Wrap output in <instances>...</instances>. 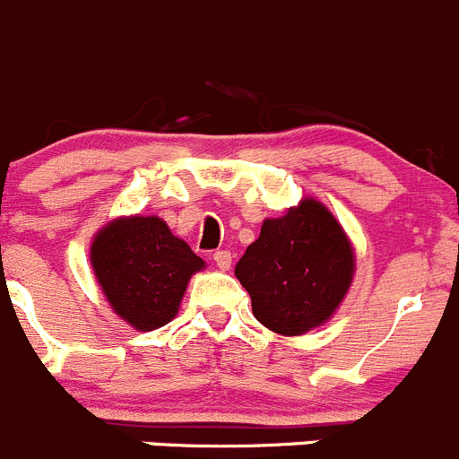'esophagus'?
<instances>
[{"instance_id": "esophagus-1", "label": "esophagus", "mask_w": 459, "mask_h": 459, "mask_svg": "<svg viewBox=\"0 0 459 459\" xmlns=\"http://www.w3.org/2000/svg\"><path fill=\"white\" fill-rule=\"evenodd\" d=\"M212 259H215L220 271H229L230 262H233V255H230V251H215L212 253Z\"/></svg>"}]
</instances>
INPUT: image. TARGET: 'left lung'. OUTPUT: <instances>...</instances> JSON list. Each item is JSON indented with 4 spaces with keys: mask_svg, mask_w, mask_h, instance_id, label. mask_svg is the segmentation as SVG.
Here are the masks:
<instances>
[{
    "mask_svg": "<svg viewBox=\"0 0 459 459\" xmlns=\"http://www.w3.org/2000/svg\"><path fill=\"white\" fill-rule=\"evenodd\" d=\"M355 253L340 221L322 202L302 200L275 220L235 266L251 295L253 316L280 335L322 326L349 293Z\"/></svg>",
    "mask_w": 459,
    "mask_h": 459,
    "instance_id": "8db88e82",
    "label": "left lung"
}]
</instances>
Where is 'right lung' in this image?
<instances>
[{
	"mask_svg": "<svg viewBox=\"0 0 459 459\" xmlns=\"http://www.w3.org/2000/svg\"><path fill=\"white\" fill-rule=\"evenodd\" d=\"M91 266L106 302L137 331H155L178 316L188 280L204 259L157 215L108 221L91 244Z\"/></svg>",
	"mask_w": 459,
	"mask_h": 459,
	"instance_id": "right-lung-1",
	"label": "right lung"
}]
</instances>
